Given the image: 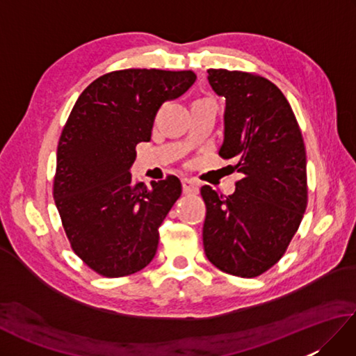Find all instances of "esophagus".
Returning <instances> with one entry per match:
<instances>
[{
	"label": "esophagus",
	"mask_w": 356,
	"mask_h": 356,
	"mask_svg": "<svg viewBox=\"0 0 356 356\" xmlns=\"http://www.w3.org/2000/svg\"><path fill=\"white\" fill-rule=\"evenodd\" d=\"M182 188H184L185 194L194 195V194L199 193V184L193 179H182Z\"/></svg>",
	"instance_id": "obj_1"
}]
</instances>
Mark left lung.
Masks as SVG:
<instances>
[{"label":"left lung","mask_w":356,"mask_h":356,"mask_svg":"<svg viewBox=\"0 0 356 356\" xmlns=\"http://www.w3.org/2000/svg\"><path fill=\"white\" fill-rule=\"evenodd\" d=\"M208 81L226 104L218 154L236 161L241 179L228 197L202 186L203 248L216 268L252 278L282 259L306 211L303 136L284 95L266 78L209 69Z\"/></svg>","instance_id":"obj_1"}]
</instances>
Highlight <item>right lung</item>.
Here are the masks:
<instances>
[{
  "label": "right lung",
  "mask_w": 356,
  "mask_h": 356,
  "mask_svg": "<svg viewBox=\"0 0 356 356\" xmlns=\"http://www.w3.org/2000/svg\"><path fill=\"white\" fill-rule=\"evenodd\" d=\"M195 81L191 70L104 74L78 97L61 133L53 197L74 254L104 277L131 275L154 259L159 226L182 194L176 176L133 182L136 145L157 110Z\"/></svg>",
  "instance_id": "right-lung-1"
}]
</instances>
